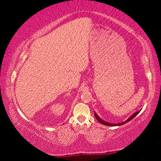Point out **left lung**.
<instances>
[{
  "label": "left lung",
  "mask_w": 161,
  "mask_h": 161,
  "mask_svg": "<svg viewBox=\"0 0 161 161\" xmlns=\"http://www.w3.org/2000/svg\"><path fill=\"white\" fill-rule=\"evenodd\" d=\"M140 112V111H137V112H136V113H134L133 114H132L131 116H130L129 119H128L127 120H126V121H123V122H121V123H119V124H111V123H108V122H107V121H103V120H102V119L100 118V117L97 115V113H94V116H95V118H96L97 119V121L99 122L100 124H103V125H106V126H121V125H124V124H125L126 123H128V122L129 121H130V120L131 119H133V118H134V117L137 115V114Z\"/></svg>",
  "instance_id": "8db88e82"
}]
</instances>
